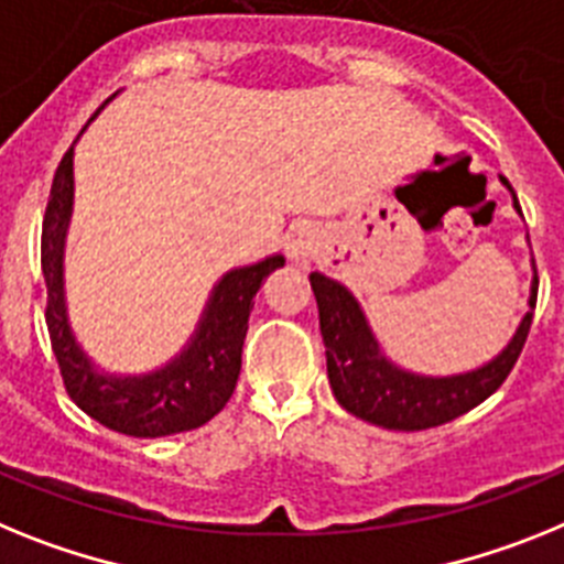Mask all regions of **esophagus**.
Instances as JSON below:
<instances>
[{
  "instance_id": "1",
  "label": "esophagus",
  "mask_w": 564,
  "mask_h": 564,
  "mask_svg": "<svg viewBox=\"0 0 564 564\" xmlns=\"http://www.w3.org/2000/svg\"><path fill=\"white\" fill-rule=\"evenodd\" d=\"M312 247H315V238H312L306 229H295V232H292V238H289V243H286V252H289V258H292V261L301 263V261H306V258H310Z\"/></svg>"
}]
</instances>
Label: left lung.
I'll return each instance as SVG.
<instances>
[{"instance_id": "1", "label": "left lung", "mask_w": 564, "mask_h": 564, "mask_svg": "<svg viewBox=\"0 0 564 564\" xmlns=\"http://www.w3.org/2000/svg\"><path fill=\"white\" fill-rule=\"evenodd\" d=\"M499 181L513 193L508 178L499 175ZM513 207L519 209L517 195H513ZM310 283L317 301V315H321L326 371H329L337 403L366 423L391 431H423L452 423L459 414L491 398L494 391L506 383L531 332L540 278L533 275L531 297H528L531 310L525 312L517 335L506 349L499 351L491 364L452 377H423L398 369L383 357L349 289L321 272H312Z\"/></svg>"}]
</instances>
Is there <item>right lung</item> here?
Wrapping results in <instances>:
<instances>
[{"label": "right lung", "mask_w": 564, "mask_h": 564, "mask_svg": "<svg viewBox=\"0 0 564 564\" xmlns=\"http://www.w3.org/2000/svg\"><path fill=\"white\" fill-rule=\"evenodd\" d=\"M105 107V105H101ZM73 209V147L58 161L42 221V275L47 286L45 321L65 389L78 409L127 437H166L213 420L232 398L241 375L243 337L252 297L263 278L283 267L272 254L252 267L232 269L213 289L198 329L178 357L150 375L119 377L96 371L67 326L62 254Z\"/></svg>", "instance_id": "obj_1"}]
</instances>
